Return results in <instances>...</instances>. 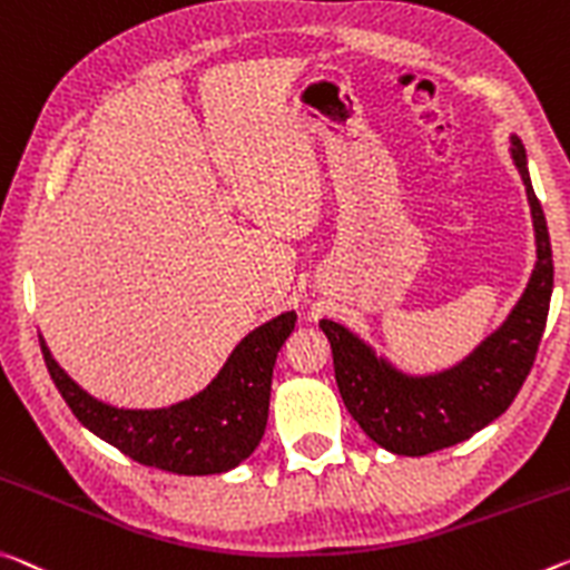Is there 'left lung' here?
<instances>
[{"label": "left lung", "instance_id": "8db88e82", "mask_svg": "<svg viewBox=\"0 0 570 570\" xmlns=\"http://www.w3.org/2000/svg\"><path fill=\"white\" fill-rule=\"evenodd\" d=\"M512 159L530 200L538 264L510 317L472 355L444 373L405 375L342 324L320 322L332 345L342 401L360 429L393 454L426 456L469 439L510 409L535 363L553 294V253L518 137H512Z\"/></svg>", "mask_w": 570, "mask_h": 570}]
</instances>
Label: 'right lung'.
<instances>
[{"mask_svg": "<svg viewBox=\"0 0 570 570\" xmlns=\"http://www.w3.org/2000/svg\"><path fill=\"white\" fill-rule=\"evenodd\" d=\"M296 312H284L240 340L213 383L169 409L129 411L96 401L52 360L40 337L52 383L76 419L98 439L144 466L175 474H223L256 451L268 421L276 355L294 330Z\"/></svg>", "mask_w": 570, "mask_h": 570, "instance_id": "right-lung-1", "label": "right lung"}]
</instances>
